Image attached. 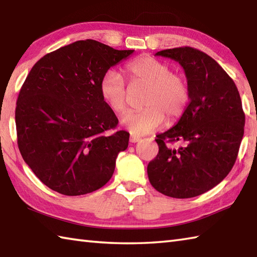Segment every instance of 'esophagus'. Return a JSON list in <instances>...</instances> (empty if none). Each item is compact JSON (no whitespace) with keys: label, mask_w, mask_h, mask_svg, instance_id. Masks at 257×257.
Segmentation results:
<instances>
[{"label":"esophagus","mask_w":257,"mask_h":257,"mask_svg":"<svg viewBox=\"0 0 257 257\" xmlns=\"http://www.w3.org/2000/svg\"><path fill=\"white\" fill-rule=\"evenodd\" d=\"M129 141L132 144H136V143H138V141H140V138L139 137H136V136H130Z\"/></svg>","instance_id":"34e87169"}]
</instances>
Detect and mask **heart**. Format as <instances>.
I'll list each match as a JSON object with an SVG mask.
<instances>
[{"instance_id": "heart-1", "label": "heart", "mask_w": 257, "mask_h": 257, "mask_svg": "<svg viewBox=\"0 0 257 257\" xmlns=\"http://www.w3.org/2000/svg\"><path fill=\"white\" fill-rule=\"evenodd\" d=\"M125 73L135 85L147 86L144 94V109L128 111L121 123L135 136L148 135L161 127L165 118L173 122L182 116L189 102L187 81L172 73L168 64L150 56H140L125 66ZM102 101L116 113L127 108V88L121 76L112 69L102 75L99 83Z\"/></svg>"}]
</instances>
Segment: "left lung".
Segmentation results:
<instances>
[{"label": "left lung", "mask_w": 257, "mask_h": 257, "mask_svg": "<svg viewBox=\"0 0 257 257\" xmlns=\"http://www.w3.org/2000/svg\"><path fill=\"white\" fill-rule=\"evenodd\" d=\"M156 55L183 67L190 102L177 124L157 136L159 152L147 172L160 193L193 198L219 184L236 161L245 124L241 97L233 79L203 52L185 46ZM177 141L184 145L174 150Z\"/></svg>", "instance_id": "8db88e82"}]
</instances>
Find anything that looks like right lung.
Wrapping results in <instances>:
<instances>
[{
	"mask_svg": "<svg viewBox=\"0 0 257 257\" xmlns=\"http://www.w3.org/2000/svg\"><path fill=\"white\" fill-rule=\"evenodd\" d=\"M134 52L77 41L42 57L27 75L16 101L18 145L27 166L50 189L87 194L112 177L129 134L105 135L118 119L102 101L99 83Z\"/></svg>",
	"mask_w": 257,
	"mask_h": 257,
	"instance_id": "1",
	"label": "right lung"
}]
</instances>
